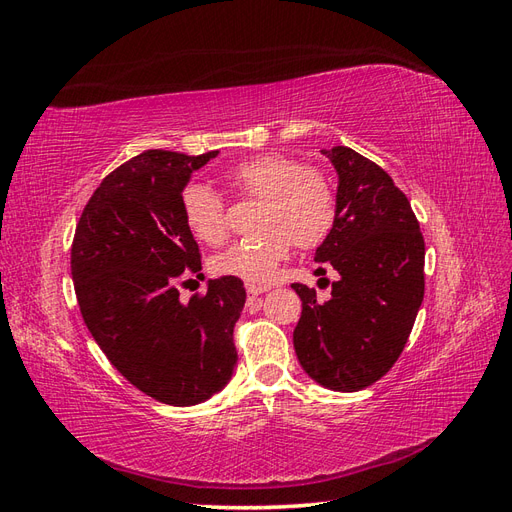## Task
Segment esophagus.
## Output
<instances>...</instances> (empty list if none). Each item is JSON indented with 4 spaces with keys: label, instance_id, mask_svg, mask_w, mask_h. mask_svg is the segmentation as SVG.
<instances>
[{
    "label": "esophagus",
    "instance_id": "obj_1",
    "mask_svg": "<svg viewBox=\"0 0 512 512\" xmlns=\"http://www.w3.org/2000/svg\"><path fill=\"white\" fill-rule=\"evenodd\" d=\"M268 289H270L268 285H253V283H248V285H246V296H248V300H255L257 296L266 294Z\"/></svg>",
    "mask_w": 512,
    "mask_h": 512
}]
</instances>
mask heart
<instances>
[{"label": "heart", "mask_w": 512, "mask_h": 512, "mask_svg": "<svg viewBox=\"0 0 512 512\" xmlns=\"http://www.w3.org/2000/svg\"><path fill=\"white\" fill-rule=\"evenodd\" d=\"M227 184L240 197L264 199L261 231L266 236L231 244L214 257V270L248 283H268L289 257L291 246L315 248L337 223V193L326 173L306 169L285 154L255 156L231 167ZM186 227L201 242L218 246L229 236L225 199L206 184H191L182 193Z\"/></svg>", "instance_id": "1"}]
</instances>
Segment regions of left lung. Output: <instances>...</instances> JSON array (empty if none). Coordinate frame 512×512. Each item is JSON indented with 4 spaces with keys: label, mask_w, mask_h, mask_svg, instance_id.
<instances>
[{
    "label": "left lung",
    "mask_w": 512,
    "mask_h": 512,
    "mask_svg": "<svg viewBox=\"0 0 512 512\" xmlns=\"http://www.w3.org/2000/svg\"><path fill=\"white\" fill-rule=\"evenodd\" d=\"M321 154L339 173V210L315 261L341 279L326 302L291 285L302 300L294 347L317 384L356 392L382 379L410 339L425 298V238L410 199L382 167L345 145Z\"/></svg>",
    "instance_id": "obj_1"
}]
</instances>
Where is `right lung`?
Here are the masks:
<instances>
[{"mask_svg":"<svg viewBox=\"0 0 512 512\" xmlns=\"http://www.w3.org/2000/svg\"><path fill=\"white\" fill-rule=\"evenodd\" d=\"M216 154L148 150L126 160L87 201L70 248L94 341L135 388L178 407L210 399L238 362L233 326L246 300L242 281L214 279L188 302L178 289L201 270L182 191Z\"/></svg>","mask_w":512,"mask_h":512,"instance_id":"obj_1","label":"right lung"}]
</instances>
